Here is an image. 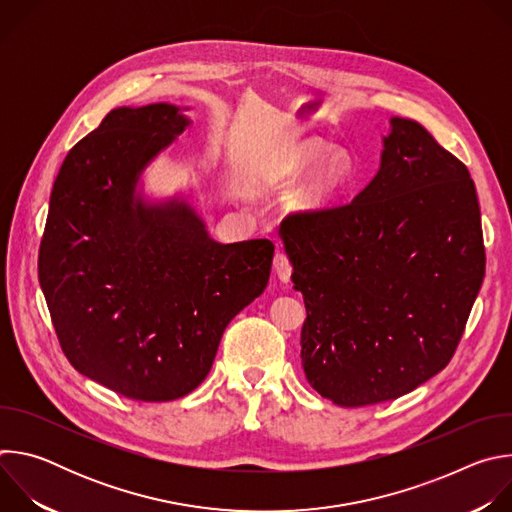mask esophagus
Here are the masks:
<instances>
[{
    "label": "esophagus",
    "mask_w": 512,
    "mask_h": 512,
    "mask_svg": "<svg viewBox=\"0 0 512 512\" xmlns=\"http://www.w3.org/2000/svg\"><path fill=\"white\" fill-rule=\"evenodd\" d=\"M273 269H275L279 281H283V283L289 281V277H291V261H289V257H287L283 251H277V253H275V257H273Z\"/></svg>",
    "instance_id": "1"
}]
</instances>
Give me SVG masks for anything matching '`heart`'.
<instances>
[{"instance_id":"b5f03b06","label":"heart","mask_w":512,"mask_h":512,"mask_svg":"<svg viewBox=\"0 0 512 512\" xmlns=\"http://www.w3.org/2000/svg\"><path fill=\"white\" fill-rule=\"evenodd\" d=\"M326 148L318 141H306L287 156L281 166V180L287 184H296L304 180L324 158ZM350 178V162L344 154H332L324 166L318 170L316 178L304 192L302 204L308 208H320L332 202Z\"/></svg>"}]
</instances>
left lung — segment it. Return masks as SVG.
Returning a JSON list of instances; mask_svg holds the SVG:
<instances>
[{
  "label": "left lung",
  "mask_w": 512,
  "mask_h": 512,
  "mask_svg": "<svg viewBox=\"0 0 512 512\" xmlns=\"http://www.w3.org/2000/svg\"><path fill=\"white\" fill-rule=\"evenodd\" d=\"M302 291V367L340 407L397 399L446 369L484 279L468 168L391 117L375 178L348 204L279 227Z\"/></svg>",
  "instance_id": "obj_1"
}]
</instances>
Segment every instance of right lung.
I'll list each match as a JSON object with an SVG mask.
<instances>
[{"instance_id": "right-lung-1", "label": "right lung", "mask_w": 512, "mask_h": 512, "mask_svg": "<svg viewBox=\"0 0 512 512\" xmlns=\"http://www.w3.org/2000/svg\"><path fill=\"white\" fill-rule=\"evenodd\" d=\"M186 109L109 111L64 158L40 243L62 352L135 401H174L206 379L225 328L263 294L273 261L267 239L214 241L184 196H143V172L190 125Z\"/></svg>"}]
</instances>
